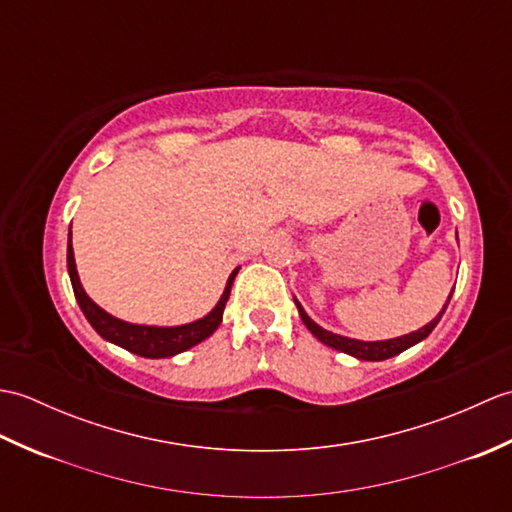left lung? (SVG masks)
<instances>
[{"mask_svg": "<svg viewBox=\"0 0 512 512\" xmlns=\"http://www.w3.org/2000/svg\"><path fill=\"white\" fill-rule=\"evenodd\" d=\"M451 295H453V290H451ZM451 295H449L447 303H444V308L438 312L436 319H431L427 325H422V328L416 330V332H409L405 336H396V339H387V341H358V339H350V336H341V334H334L330 330H323L319 323H314L308 317V312L303 310V306L297 301V297H295V306L299 310L301 321L306 323V328L314 336H317L321 343L332 347V350L350 354V356L358 358V361H387V358L398 356L400 352H405V350H409V347L427 339V336L433 332V328H436V325L440 323L442 314H444V310H447L449 301H451Z\"/></svg>", "mask_w": 512, "mask_h": 512, "instance_id": "8db88e82", "label": "left lung"}]
</instances>
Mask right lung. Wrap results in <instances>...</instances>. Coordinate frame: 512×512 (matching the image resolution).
I'll return each mask as SVG.
<instances>
[{
  "label": "right lung",
  "mask_w": 512,
  "mask_h": 512,
  "mask_svg": "<svg viewBox=\"0 0 512 512\" xmlns=\"http://www.w3.org/2000/svg\"><path fill=\"white\" fill-rule=\"evenodd\" d=\"M239 268H235L231 277L226 281V288L222 292L220 301L215 303V308L204 314L202 319L182 323V325H140V323H129L114 317V314L105 312L101 306L88 297V292L83 290L79 273H76V262H74V248H72V224H70V237H68V275L72 281L74 297L79 301V306L85 314V319L90 321L92 328L99 332L105 341H110L123 350L138 354L143 358H167L176 356L189 347L202 343L204 339L220 328L224 306L231 295V286L235 281V275Z\"/></svg>",
  "instance_id": "right-lung-1"
}]
</instances>
